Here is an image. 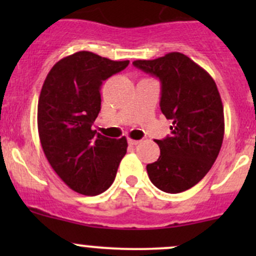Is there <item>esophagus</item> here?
Listing matches in <instances>:
<instances>
[{
    "instance_id": "obj_1",
    "label": "esophagus",
    "mask_w": 256,
    "mask_h": 256,
    "mask_svg": "<svg viewBox=\"0 0 256 256\" xmlns=\"http://www.w3.org/2000/svg\"><path fill=\"white\" fill-rule=\"evenodd\" d=\"M128 144H130V146H136V144L140 142V140H132V138H128Z\"/></svg>"
}]
</instances>
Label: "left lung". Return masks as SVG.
I'll use <instances>...</instances> for the list:
<instances>
[{
	"instance_id": "left-lung-1",
	"label": "left lung",
	"mask_w": 256,
	"mask_h": 256,
	"mask_svg": "<svg viewBox=\"0 0 256 256\" xmlns=\"http://www.w3.org/2000/svg\"><path fill=\"white\" fill-rule=\"evenodd\" d=\"M134 66L161 82V112L172 121L171 135L156 140L158 160L147 174L158 190L180 193L197 184L218 157L224 138V112L213 78L178 52Z\"/></svg>"
}]
</instances>
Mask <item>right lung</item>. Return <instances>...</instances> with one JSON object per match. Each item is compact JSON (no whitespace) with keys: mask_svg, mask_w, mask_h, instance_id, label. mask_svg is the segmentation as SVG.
Masks as SVG:
<instances>
[{"mask_svg":"<svg viewBox=\"0 0 256 256\" xmlns=\"http://www.w3.org/2000/svg\"><path fill=\"white\" fill-rule=\"evenodd\" d=\"M128 60H112L82 50L56 62L38 100V134L52 168L80 194L98 196L115 180L128 148L126 138L92 130L102 105L100 86Z\"/></svg>","mask_w":256,"mask_h":256,"instance_id":"1","label":"right lung"}]
</instances>
